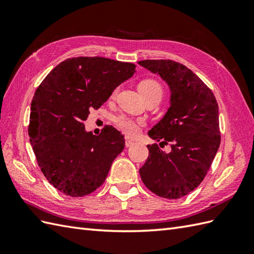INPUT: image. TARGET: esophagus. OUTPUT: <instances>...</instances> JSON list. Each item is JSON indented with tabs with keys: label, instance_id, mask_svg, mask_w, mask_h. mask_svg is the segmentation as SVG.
Segmentation results:
<instances>
[{
	"label": "esophagus",
	"instance_id": "obj_1",
	"mask_svg": "<svg viewBox=\"0 0 254 254\" xmlns=\"http://www.w3.org/2000/svg\"><path fill=\"white\" fill-rule=\"evenodd\" d=\"M133 144H134V141H133V139L128 138V137H126V146H127V147H130V146H132Z\"/></svg>",
	"mask_w": 254,
	"mask_h": 254
}]
</instances>
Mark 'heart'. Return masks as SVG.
<instances>
[{"mask_svg": "<svg viewBox=\"0 0 254 254\" xmlns=\"http://www.w3.org/2000/svg\"><path fill=\"white\" fill-rule=\"evenodd\" d=\"M138 90L141 91L144 98H147L149 96H156L161 99L164 95V88L158 80L153 78H145L141 80L138 84ZM118 89L112 91L110 98H116ZM115 123L117 127L123 132L127 136H135L136 134L141 130V127L144 126L143 119H134L127 116H119L115 119Z\"/></svg>", "mask_w": 254, "mask_h": 254, "instance_id": "heart-1", "label": "heart"}]
</instances>
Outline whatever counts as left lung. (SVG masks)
<instances>
[{
	"label": "left lung",
	"mask_w": 254,
	"mask_h": 254,
	"mask_svg": "<svg viewBox=\"0 0 254 254\" xmlns=\"http://www.w3.org/2000/svg\"><path fill=\"white\" fill-rule=\"evenodd\" d=\"M139 65L158 74L170 88V107L148 132L158 144L147 145L146 163L139 176L147 189L165 198H180L206 176L220 144L216 98L203 80L183 64L144 60ZM169 143L165 153L161 147Z\"/></svg>",
	"instance_id": "obj_1"
}]
</instances>
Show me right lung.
I'll return each instance as SVG.
<instances>
[{
    "label": "right lung",
    "mask_w": 254,
    "mask_h": 254,
    "mask_svg": "<svg viewBox=\"0 0 254 254\" xmlns=\"http://www.w3.org/2000/svg\"><path fill=\"white\" fill-rule=\"evenodd\" d=\"M135 64L100 57L61 62L47 75L31 101L28 135L38 166L65 195L78 197L105 182L126 141L109 126L99 135L86 132L84 121L112 91L133 76Z\"/></svg>",
    "instance_id": "1"
}]
</instances>
